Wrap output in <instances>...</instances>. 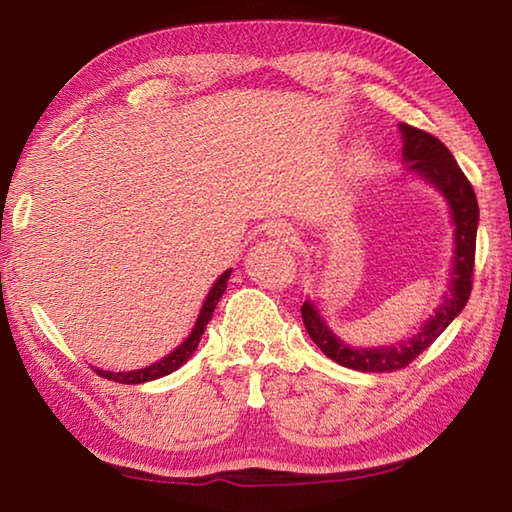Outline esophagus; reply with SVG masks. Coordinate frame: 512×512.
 Wrapping results in <instances>:
<instances>
[{
	"label": "esophagus",
	"mask_w": 512,
	"mask_h": 512,
	"mask_svg": "<svg viewBox=\"0 0 512 512\" xmlns=\"http://www.w3.org/2000/svg\"><path fill=\"white\" fill-rule=\"evenodd\" d=\"M268 237H273L275 242L286 244V246H293L297 242V233L288 224H284V222L270 224L268 226Z\"/></svg>",
	"instance_id": "obj_1"
}]
</instances>
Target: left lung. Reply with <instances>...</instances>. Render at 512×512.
<instances>
[{
    "instance_id": "8db88e82",
    "label": "left lung",
    "mask_w": 512,
    "mask_h": 512,
    "mask_svg": "<svg viewBox=\"0 0 512 512\" xmlns=\"http://www.w3.org/2000/svg\"><path fill=\"white\" fill-rule=\"evenodd\" d=\"M404 137V162L410 173L424 177L433 184L439 193L446 197L453 215L455 226V257H453V277L448 284V295L439 304L435 315L428 319L417 335L406 342L382 348H350L328 328L324 317L319 315L317 306L306 299L302 306V319L313 342L322 348L326 357L346 368L362 370V373H393V370L406 368L417 355L435 342L444 333L446 326L462 313L470 290H473V268H475V242H477V222L479 206L475 190L468 177L450 155V150L426 130L399 124Z\"/></svg>"
}]
</instances>
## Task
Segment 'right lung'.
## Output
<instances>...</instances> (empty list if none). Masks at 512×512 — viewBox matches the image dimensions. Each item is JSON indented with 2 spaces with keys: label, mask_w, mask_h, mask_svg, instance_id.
<instances>
[{
  "label": "right lung",
  "mask_w": 512,
  "mask_h": 512,
  "mask_svg": "<svg viewBox=\"0 0 512 512\" xmlns=\"http://www.w3.org/2000/svg\"><path fill=\"white\" fill-rule=\"evenodd\" d=\"M230 273H233V270H226L224 275H219V279L213 284V288L208 290L206 302H204L202 310H199V317H197L193 330H190V335L173 350V353H168L164 359H159V362H155V364H150L146 368H139V370H128V373H110V370L93 368L95 373L99 377L113 379V382H119V384H144V382H153V379H159V377H164V375H170L179 366H184L188 359H190V355L195 353L199 339H202L204 330H206V324L210 322V317H213V313H215L217 302L224 295Z\"/></svg>",
  "instance_id": "right-lung-1"
}]
</instances>
